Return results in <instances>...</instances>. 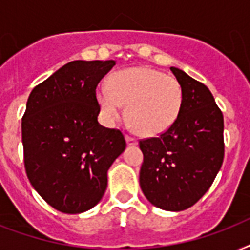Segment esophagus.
<instances>
[{
  "label": "esophagus",
  "mask_w": 250,
  "mask_h": 250,
  "mask_svg": "<svg viewBox=\"0 0 250 250\" xmlns=\"http://www.w3.org/2000/svg\"><path fill=\"white\" fill-rule=\"evenodd\" d=\"M125 140H127V144L128 145H137L136 137L131 136V135H125Z\"/></svg>",
  "instance_id": "1"
}]
</instances>
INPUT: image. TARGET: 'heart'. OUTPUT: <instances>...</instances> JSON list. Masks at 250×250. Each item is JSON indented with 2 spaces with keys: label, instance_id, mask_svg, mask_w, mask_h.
I'll return each instance as SVG.
<instances>
[{
  "label": "heart",
  "instance_id": "1",
  "mask_svg": "<svg viewBox=\"0 0 250 250\" xmlns=\"http://www.w3.org/2000/svg\"><path fill=\"white\" fill-rule=\"evenodd\" d=\"M106 121L117 122L127 114L137 131L148 136L166 132L182 113L184 93L176 78L150 67H132L111 75L109 85L96 92Z\"/></svg>",
  "mask_w": 250,
  "mask_h": 250
}]
</instances>
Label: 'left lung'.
<instances>
[{"label": "left lung", "instance_id": "8db88e82", "mask_svg": "<svg viewBox=\"0 0 250 250\" xmlns=\"http://www.w3.org/2000/svg\"><path fill=\"white\" fill-rule=\"evenodd\" d=\"M183 86L178 121L158 137L140 140V187L150 204L168 211L194 205L213 184L225 157L223 114L205 84L170 67Z\"/></svg>", "mask_w": 250, "mask_h": 250}]
</instances>
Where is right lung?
Listing matches in <instances>:
<instances>
[{
    "mask_svg": "<svg viewBox=\"0 0 250 250\" xmlns=\"http://www.w3.org/2000/svg\"><path fill=\"white\" fill-rule=\"evenodd\" d=\"M115 61H72L36 85L21 119L27 176L58 211L97 205L107 170L125 149L119 129L98 123L96 88Z\"/></svg>",
    "mask_w": 250,
    "mask_h": 250,
    "instance_id": "1",
    "label": "right lung"
}]
</instances>
